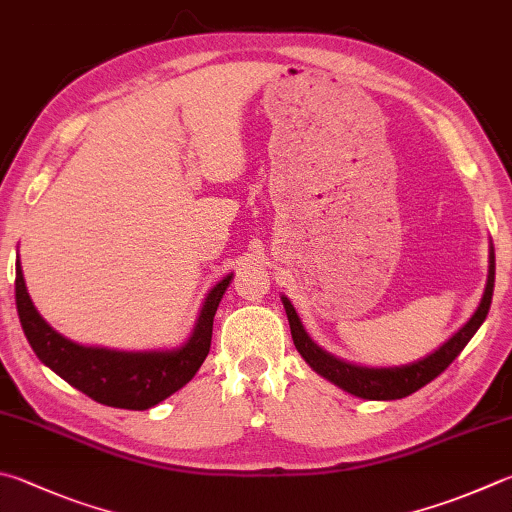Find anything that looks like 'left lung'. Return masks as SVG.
Listing matches in <instances>:
<instances>
[{
  "mask_svg": "<svg viewBox=\"0 0 512 512\" xmlns=\"http://www.w3.org/2000/svg\"><path fill=\"white\" fill-rule=\"evenodd\" d=\"M492 291H495V250L490 246V266H488V282L486 291H483L481 302L472 318L463 324V327L454 333V336L443 342V345L436 349L430 356L423 360H416L412 365L403 367H358L351 365V362L340 360L331 353L322 351L315 342L309 338V333L304 331L300 318L293 309V304L282 297L288 324H291V336L295 342V349L302 353V358L309 362V365L318 371L320 376L331 380L333 385L345 389V392L367 398V401H396V398H405L418 389L425 387L427 383L441 374V371L452 365V360L459 356L463 347L468 345L470 338L475 336L477 329L486 320L492 302Z\"/></svg>",
  "mask_w": 512,
  "mask_h": 512,
  "instance_id": "obj_1",
  "label": "left lung"
}]
</instances>
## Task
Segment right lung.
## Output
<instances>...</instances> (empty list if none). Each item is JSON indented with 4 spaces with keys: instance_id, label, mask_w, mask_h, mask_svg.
Listing matches in <instances>:
<instances>
[{
    "instance_id": "obj_1",
    "label": "right lung",
    "mask_w": 512,
    "mask_h": 512,
    "mask_svg": "<svg viewBox=\"0 0 512 512\" xmlns=\"http://www.w3.org/2000/svg\"><path fill=\"white\" fill-rule=\"evenodd\" d=\"M230 280L232 273L212 288L190 340L172 351H114L82 347L62 338L33 306L20 259L15 262V304L24 336L35 356L60 378L96 403L120 410H150L190 383L203 365L210 351L212 320Z\"/></svg>"
}]
</instances>
